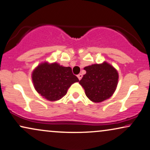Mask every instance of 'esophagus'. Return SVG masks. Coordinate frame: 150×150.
I'll return each instance as SVG.
<instances>
[{"label": "esophagus", "instance_id": "1", "mask_svg": "<svg viewBox=\"0 0 150 150\" xmlns=\"http://www.w3.org/2000/svg\"><path fill=\"white\" fill-rule=\"evenodd\" d=\"M77 77H78L79 80H80V79L82 78V74H79V75H77Z\"/></svg>", "mask_w": 150, "mask_h": 150}]
</instances>
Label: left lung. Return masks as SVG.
<instances>
[{
  "mask_svg": "<svg viewBox=\"0 0 150 150\" xmlns=\"http://www.w3.org/2000/svg\"><path fill=\"white\" fill-rule=\"evenodd\" d=\"M86 73L79 81L86 97L94 103H100L111 97L119 81L117 70L108 63L95 64L84 67Z\"/></svg>",
  "mask_w": 150,
  "mask_h": 150,
  "instance_id": "8db88e82",
  "label": "left lung"
}]
</instances>
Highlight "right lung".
I'll list each match as a JSON object with an SVG mask.
<instances>
[{
    "label": "right lung",
    "instance_id": "obj_1",
    "mask_svg": "<svg viewBox=\"0 0 150 150\" xmlns=\"http://www.w3.org/2000/svg\"><path fill=\"white\" fill-rule=\"evenodd\" d=\"M31 79L38 93L51 101L62 98L71 86L79 81L78 78L72 73L71 67L47 61L40 63L33 69Z\"/></svg>",
    "mask_w": 150,
    "mask_h": 150
}]
</instances>
